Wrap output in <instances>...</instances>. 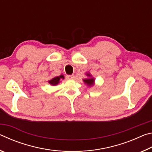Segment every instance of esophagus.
Here are the masks:
<instances>
[{
    "label": "esophagus",
    "mask_w": 152,
    "mask_h": 152,
    "mask_svg": "<svg viewBox=\"0 0 152 152\" xmlns=\"http://www.w3.org/2000/svg\"><path fill=\"white\" fill-rule=\"evenodd\" d=\"M74 78H75V76H74V75H67L66 76V78L69 79V80H74Z\"/></svg>",
    "instance_id": "esophagus-1"
}]
</instances>
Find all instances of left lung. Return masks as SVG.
I'll use <instances>...</instances> for the list:
<instances>
[{"mask_svg":"<svg viewBox=\"0 0 152 152\" xmlns=\"http://www.w3.org/2000/svg\"><path fill=\"white\" fill-rule=\"evenodd\" d=\"M86 75L88 76H91V75H90L89 74H87ZM83 81H84V83L87 84L88 86H91V85H92V84H93L94 80L93 78H87V79L83 80Z\"/></svg>","mask_w":152,"mask_h":152,"instance_id":"obj_1","label":"left lung"}]
</instances>
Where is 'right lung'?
<instances>
[{
    "mask_svg": "<svg viewBox=\"0 0 152 152\" xmlns=\"http://www.w3.org/2000/svg\"><path fill=\"white\" fill-rule=\"evenodd\" d=\"M61 78L64 79V76L63 75L55 77V78H52L51 80H50V81H49V83L52 84V85H56V84H58L59 82H60V80Z\"/></svg>",
    "mask_w": 152,
    "mask_h": 152,
    "instance_id": "right-lung-1",
    "label": "right lung"
}]
</instances>
